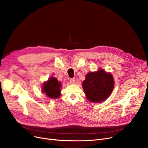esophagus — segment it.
I'll return each instance as SVG.
<instances>
[{"mask_svg": "<svg viewBox=\"0 0 148 148\" xmlns=\"http://www.w3.org/2000/svg\"><path fill=\"white\" fill-rule=\"evenodd\" d=\"M75 82V78H72V79H70V83H71V84H74Z\"/></svg>", "mask_w": 148, "mask_h": 148, "instance_id": "obj_1", "label": "esophagus"}]
</instances>
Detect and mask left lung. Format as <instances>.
<instances>
[{"label": "left lung", "mask_w": 148, "mask_h": 148, "mask_svg": "<svg viewBox=\"0 0 148 148\" xmlns=\"http://www.w3.org/2000/svg\"><path fill=\"white\" fill-rule=\"evenodd\" d=\"M83 88L86 98L91 102H101L110 96L114 87L111 74L100 69L88 73L83 82Z\"/></svg>", "instance_id": "8db88e82"}]
</instances>
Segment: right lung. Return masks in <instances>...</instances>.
Instances as JSON below:
<instances>
[{"label":"right lung","instance_id":"1","mask_svg":"<svg viewBox=\"0 0 148 148\" xmlns=\"http://www.w3.org/2000/svg\"><path fill=\"white\" fill-rule=\"evenodd\" d=\"M61 84L54 77H50L47 82L44 84L42 92L50 98H58L60 96Z\"/></svg>","mask_w":148,"mask_h":148}]
</instances>
